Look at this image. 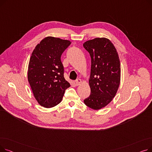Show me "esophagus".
<instances>
[{
	"instance_id": "obj_1",
	"label": "esophagus",
	"mask_w": 152,
	"mask_h": 152,
	"mask_svg": "<svg viewBox=\"0 0 152 152\" xmlns=\"http://www.w3.org/2000/svg\"><path fill=\"white\" fill-rule=\"evenodd\" d=\"M81 83H82L81 79H77V80L75 81V84H76V86H79V85H80V84H81Z\"/></svg>"
}]
</instances>
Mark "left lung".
I'll return each mask as SVG.
<instances>
[{
    "instance_id": "8db88e82",
    "label": "left lung",
    "mask_w": 152,
    "mask_h": 152,
    "mask_svg": "<svg viewBox=\"0 0 152 152\" xmlns=\"http://www.w3.org/2000/svg\"><path fill=\"white\" fill-rule=\"evenodd\" d=\"M83 46L91 58V95L84 102L97 110L106 107L118 91L121 79L120 61L116 48L108 39L95 38L85 42Z\"/></svg>"
}]
</instances>
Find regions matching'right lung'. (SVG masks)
<instances>
[{"instance_id": "right-lung-1", "label": "right lung", "mask_w": 152, "mask_h": 152, "mask_svg": "<svg viewBox=\"0 0 152 152\" xmlns=\"http://www.w3.org/2000/svg\"><path fill=\"white\" fill-rule=\"evenodd\" d=\"M71 43L68 40L49 36L36 46L31 54L28 79L36 100L45 108L57 105L70 87L63 76L61 55Z\"/></svg>"}]
</instances>
